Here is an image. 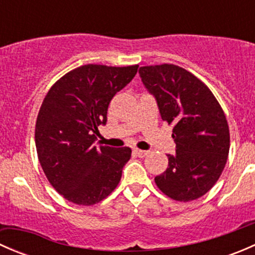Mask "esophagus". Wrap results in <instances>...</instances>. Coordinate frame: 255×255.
<instances>
[{"mask_svg":"<svg viewBox=\"0 0 255 255\" xmlns=\"http://www.w3.org/2000/svg\"><path fill=\"white\" fill-rule=\"evenodd\" d=\"M133 153H134L137 156H139V158H144V156H145L146 154H148V151L142 150V149L135 148V149H133Z\"/></svg>","mask_w":255,"mask_h":255,"instance_id":"obj_1","label":"esophagus"}]
</instances>
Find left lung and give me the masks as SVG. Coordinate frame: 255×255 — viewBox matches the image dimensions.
<instances>
[{
    "mask_svg": "<svg viewBox=\"0 0 255 255\" xmlns=\"http://www.w3.org/2000/svg\"><path fill=\"white\" fill-rule=\"evenodd\" d=\"M144 86L158 102L161 120L173 126L176 151L155 176L163 194L189 202L217 182L230 153V128L222 107L206 85L173 64L139 68Z\"/></svg>",
    "mask_w": 255,
    "mask_h": 255,
    "instance_id": "obj_1",
    "label": "left lung"
}]
</instances>
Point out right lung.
<instances>
[{
    "label": "right lung",
    "mask_w": 255,
    "mask_h": 255,
    "mask_svg": "<svg viewBox=\"0 0 255 255\" xmlns=\"http://www.w3.org/2000/svg\"><path fill=\"white\" fill-rule=\"evenodd\" d=\"M137 70L138 65L79 66L43 100L35 123L38 159L51 186L68 201L91 206L117 187L132 150L95 145V133L106 125L113 96Z\"/></svg>",
    "instance_id": "add662e5"
}]
</instances>
